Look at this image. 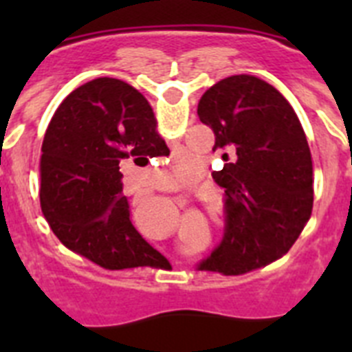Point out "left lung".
I'll return each mask as SVG.
<instances>
[{
	"label": "left lung",
	"instance_id": "left-lung-1",
	"mask_svg": "<svg viewBox=\"0 0 352 352\" xmlns=\"http://www.w3.org/2000/svg\"><path fill=\"white\" fill-rule=\"evenodd\" d=\"M197 114L226 160L211 174L223 188V238L197 266L247 273L284 256L312 213L309 142L284 95L254 76L213 84Z\"/></svg>",
	"mask_w": 352,
	"mask_h": 352
}]
</instances>
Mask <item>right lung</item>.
<instances>
[{"label":"right lung","mask_w":352,"mask_h":352,"mask_svg":"<svg viewBox=\"0 0 352 352\" xmlns=\"http://www.w3.org/2000/svg\"><path fill=\"white\" fill-rule=\"evenodd\" d=\"M40 204L61 243L105 270L164 259L130 220L120 166L167 157L153 109L138 89L111 77L82 84L61 102L42 144Z\"/></svg>","instance_id":"1"}]
</instances>
